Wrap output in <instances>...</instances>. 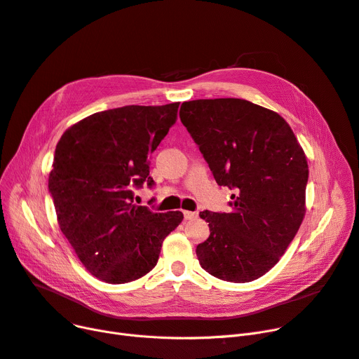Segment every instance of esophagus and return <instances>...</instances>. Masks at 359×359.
<instances>
[{
    "label": "esophagus",
    "instance_id": "34e87169",
    "mask_svg": "<svg viewBox=\"0 0 359 359\" xmlns=\"http://www.w3.org/2000/svg\"><path fill=\"white\" fill-rule=\"evenodd\" d=\"M184 217H185L187 220H191V219L197 217V213H196V212H190V210H184Z\"/></svg>",
    "mask_w": 359,
    "mask_h": 359
}]
</instances>
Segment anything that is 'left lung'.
Wrapping results in <instances>:
<instances>
[{
    "label": "left lung",
    "instance_id": "1",
    "mask_svg": "<svg viewBox=\"0 0 359 359\" xmlns=\"http://www.w3.org/2000/svg\"><path fill=\"white\" fill-rule=\"evenodd\" d=\"M180 118L216 182L235 191L229 213L200 212L210 228L196 248L200 266L226 282L262 278L305 216L309 163L299 142L278 112L245 99L184 102Z\"/></svg>",
    "mask_w": 359,
    "mask_h": 359
}]
</instances>
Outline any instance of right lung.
I'll use <instances>...</instances> for the list:
<instances>
[{
	"instance_id": "obj_1",
	"label": "right lung",
	"mask_w": 359,
	"mask_h": 359,
	"mask_svg": "<svg viewBox=\"0 0 359 359\" xmlns=\"http://www.w3.org/2000/svg\"><path fill=\"white\" fill-rule=\"evenodd\" d=\"M180 102L130 105L92 114L67 128L55 147L48 187L61 232L86 270L118 285L156 266L162 243L184 219L133 204V189L149 185V158Z\"/></svg>"
}]
</instances>
